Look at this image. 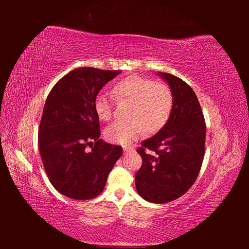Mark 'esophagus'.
Wrapping results in <instances>:
<instances>
[{
    "label": "esophagus",
    "instance_id": "1",
    "mask_svg": "<svg viewBox=\"0 0 249 249\" xmlns=\"http://www.w3.org/2000/svg\"><path fill=\"white\" fill-rule=\"evenodd\" d=\"M123 150H124L125 154H126V153H129L130 151H133V149H131V147H129V146H124Z\"/></svg>",
    "mask_w": 249,
    "mask_h": 249
}]
</instances>
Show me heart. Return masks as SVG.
Masks as SVG:
<instances>
[{
	"label": "heart",
	"mask_w": 249,
	"mask_h": 249,
	"mask_svg": "<svg viewBox=\"0 0 249 249\" xmlns=\"http://www.w3.org/2000/svg\"><path fill=\"white\" fill-rule=\"evenodd\" d=\"M119 99H128L129 120L115 121L105 130V137L115 144L129 145L144 133L160 130L166 124L173 108V95L170 88L150 78L133 75L122 79L112 89ZM94 109L102 121L112 118V97L99 92L94 99Z\"/></svg>",
	"instance_id": "1"
}]
</instances>
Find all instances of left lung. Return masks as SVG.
I'll return each instance as SVG.
<instances>
[{"mask_svg":"<svg viewBox=\"0 0 249 249\" xmlns=\"http://www.w3.org/2000/svg\"><path fill=\"white\" fill-rule=\"evenodd\" d=\"M158 75L170 87L173 108L163 127L137 150L142 166L135 183L142 198L162 204L181 197L197 179L204 157L206 130L194 89L171 73Z\"/></svg>","mask_w":249,"mask_h":249,"instance_id":"obj_1","label":"left lung"}]
</instances>
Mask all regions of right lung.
<instances>
[{
  "label": "right lung",
  "mask_w": 249,
  "mask_h": 249,
  "mask_svg": "<svg viewBox=\"0 0 249 249\" xmlns=\"http://www.w3.org/2000/svg\"><path fill=\"white\" fill-rule=\"evenodd\" d=\"M120 72L76 68L60 79L47 97L38 129L39 153L49 181L68 198L97 197L123 153L122 146L99 139L94 109L99 89Z\"/></svg>",
  "instance_id": "add662e5"
}]
</instances>
